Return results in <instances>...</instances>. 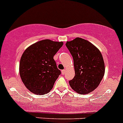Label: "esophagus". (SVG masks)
<instances>
[{
    "label": "esophagus",
    "mask_w": 123,
    "mask_h": 123,
    "mask_svg": "<svg viewBox=\"0 0 123 123\" xmlns=\"http://www.w3.org/2000/svg\"><path fill=\"white\" fill-rule=\"evenodd\" d=\"M65 72H66V70H62V74H64V73H65Z\"/></svg>",
    "instance_id": "34e87169"
}]
</instances>
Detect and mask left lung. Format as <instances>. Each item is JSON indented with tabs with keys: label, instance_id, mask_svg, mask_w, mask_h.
I'll list each match as a JSON object with an SVG mask.
<instances>
[{
	"label": "left lung",
	"instance_id": "8db88e82",
	"mask_svg": "<svg viewBox=\"0 0 123 123\" xmlns=\"http://www.w3.org/2000/svg\"><path fill=\"white\" fill-rule=\"evenodd\" d=\"M74 62L75 76L69 85L80 94H87L98 87L105 73L102 55L96 47L87 40L76 38L66 44Z\"/></svg>",
	"mask_w": 123,
	"mask_h": 123
}]
</instances>
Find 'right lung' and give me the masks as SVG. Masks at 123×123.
<instances>
[{"mask_svg":"<svg viewBox=\"0 0 123 123\" xmlns=\"http://www.w3.org/2000/svg\"><path fill=\"white\" fill-rule=\"evenodd\" d=\"M63 44V42L44 40L25 50L20 60L19 73L29 91L41 95L52 89L61 74L53 57Z\"/></svg>","mask_w":123,"mask_h":123,"instance_id":"right-lung-1","label":"right lung"}]
</instances>
